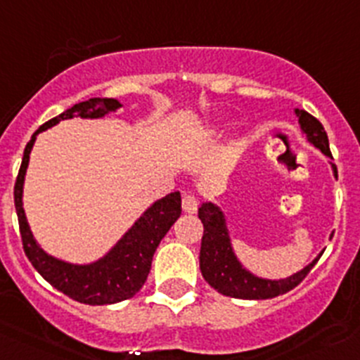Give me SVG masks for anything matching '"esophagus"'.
Here are the masks:
<instances>
[{
	"instance_id": "1",
	"label": "esophagus",
	"mask_w": 360,
	"mask_h": 360,
	"mask_svg": "<svg viewBox=\"0 0 360 360\" xmlns=\"http://www.w3.org/2000/svg\"><path fill=\"white\" fill-rule=\"evenodd\" d=\"M182 208L186 214H196L198 212V200L193 194H186L182 200Z\"/></svg>"
}]
</instances>
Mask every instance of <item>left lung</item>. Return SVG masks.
<instances>
[{
  "label": "left lung",
  "instance_id": "8db88e82",
  "mask_svg": "<svg viewBox=\"0 0 360 360\" xmlns=\"http://www.w3.org/2000/svg\"><path fill=\"white\" fill-rule=\"evenodd\" d=\"M295 115L299 116V125L306 134L307 141L320 148L323 155L330 157L332 153L328 148V138L323 125L318 122L314 116L304 109H295ZM332 171L338 176L336 166L332 164ZM198 217L203 222V238H201V251H200V269L203 274L205 281L214 290L226 297H235V299H248V300H262L274 299L277 295L290 292L295 288L300 281L309 274V270L316 265L321 252L309 263L299 270L293 276L286 279H263V277L255 276L249 272L240 262L231 245L228 226H226V217L217 205L203 203L198 210Z\"/></svg>",
  "mask_w": 360,
  "mask_h": 360
}]
</instances>
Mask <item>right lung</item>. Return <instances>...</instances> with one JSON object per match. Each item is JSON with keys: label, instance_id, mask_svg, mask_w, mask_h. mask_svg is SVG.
Listing matches in <instances>:
<instances>
[{"label": "right lung", "instance_id": "add662e5", "mask_svg": "<svg viewBox=\"0 0 360 360\" xmlns=\"http://www.w3.org/2000/svg\"><path fill=\"white\" fill-rule=\"evenodd\" d=\"M122 108L116 98H90L86 102L72 105L56 118L44 123L39 131L32 136L24 148L22 162L17 174L13 187V201H15L17 219H19L22 248L32 265L39 270L40 276L60 290L70 299L90 306H105L131 299L141 290L152 269V258L159 248L164 235L169 231L180 214H182V198L180 193H171L162 200H157L150 208L143 212L141 217L131 226V229L116 242L115 248L97 262L86 265L63 262L47 255L33 237L26 214L22 208V187L26 169H28L30 153L35 145L37 136L49 127L56 125L61 120L68 118H102L109 112Z\"/></svg>", "mask_w": 360, "mask_h": 360}]
</instances>
